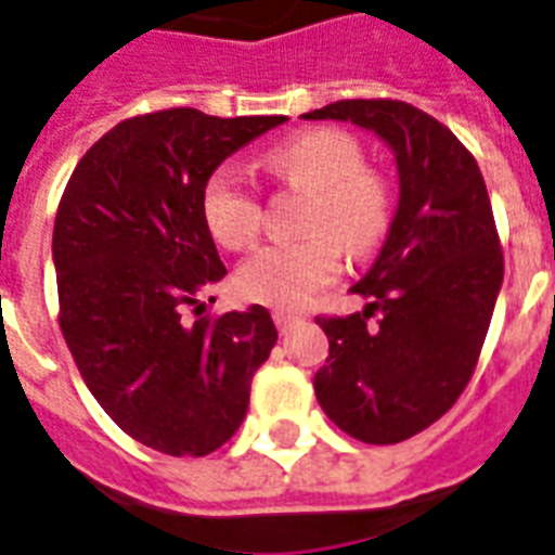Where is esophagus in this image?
Here are the masks:
<instances>
[{
	"instance_id": "34e87169",
	"label": "esophagus",
	"mask_w": 555,
	"mask_h": 555,
	"mask_svg": "<svg viewBox=\"0 0 555 555\" xmlns=\"http://www.w3.org/2000/svg\"><path fill=\"white\" fill-rule=\"evenodd\" d=\"M273 321H276L279 333H287V330L296 327L299 321H305V315L291 313V310H276V313H273Z\"/></svg>"
}]
</instances>
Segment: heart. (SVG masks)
<instances>
[{"instance_id": "b5f03b06", "label": "heart", "mask_w": 555, "mask_h": 555, "mask_svg": "<svg viewBox=\"0 0 555 555\" xmlns=\"http://www.w3.org/2000/svg\"><path fill=\"white\" fill-rule=\"evenodd\" d=\"M268 169L291 189L310 191L305 240L268 242L234 276L242 299L299 307L341 270V248L364 256L380 245L392 222V189L364 166V152L341 129H310L268 155ZM203 220L222 248H248L262 228V203L234 169L217 166L203 185Z\"/></svg>"}]
</instances>
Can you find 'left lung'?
Wrapping results in <instances>:
<instances>
[{"label": "left lung", "instance_id": "1", "mask_svg": "<svg viewBox=\"0 0 555 555\" xmlns=\"http://www.w3.org/2000/svg\"><path fill=\"white\" fill-rule=\"evenodd\" d=\"M307 120H352L395 152L400 199L378 262L352 293L364 313L319 315L330 338L315 398L361 443L421 435L477 370L505 273L486 180L457 134L392 98L335 101Z\"/></svg>", "mask_w": 555, "mask_h": 555}]
</instances>
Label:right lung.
Returning a JSON list of instances; mask_svg holds the SVG:
<instances>
[{"instance_id":"right-lung-1","label":"right lung","mask_w":555,"mask_h":555,"mask_svg":"<svg viewBox=\"0 0 555 555\" xmlns=\"http://www.w3.org/2000/svg\"><path fill=\"white\" fill-rule=\"evenodd\" d=\"M285 120L189 106L134 115L87 149L59 203L64 341L112 421L171 457H206L234 437L279 338L262 305L206 313L228 270L199 197L228 155Z\"/></svg>"}]
</instances>
